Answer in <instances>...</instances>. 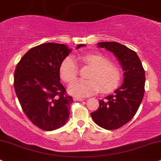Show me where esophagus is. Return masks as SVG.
<instances>
[{"label":"esophagus","mask_w":161,"mask_h":161,"mask_svg":"<svg viewBox=\"0 0 161 161\" xmlns=\"http://www.w3.org/2000/svg\"><path fill=\"white\" fill-rule=\"evenodd\" d=\"M74 101H79V102H82V101L85 100L84 98H82V97H74Z\"/></svg>","instance_id":"34e87169"}]
</instances>
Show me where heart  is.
Instances as JSON below:
<instances>
[{
	"label": "heart",
	"instance_id": "heart-1",
	"mask_svg": "<svg viewBox=\"0 0 161 161\" xmlns=\"http://www.w3.org/2000/svg\"><path fill=\"white\" fill-rule=\"evenodd\" d=\"M84 64L92 67L88 78L90 80H75L68 87L73 95L87 97L95 94L99 90L106 93L113 90L120 80V72L116 66L110 64L109 59L98 53L83 55L80 57ZM78 74V66L73 56L64 59L59 67V75L65 82H70Z\"/></svg>",
	"mask_w": 161,
	"mask_h": 161
}]
</instances>
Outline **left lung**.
Returning <instances> with one entry per match:
<instances>
[{"label":"left lung","instance_id":"left-lung-1","mask_svg":"<svg viewBox=\"0 0 161 161\" xmlns=\"http://www.w3.org/2000/svg\"><path fill=\"white\" fill-rule=\"evenodd\" d=\"M97 47L112 53L123 70V83L105 98L91 115L94 122L108 130H116L129 122L136 113L145 87V71L136 53L116 42H102Z\"/></svg>","mask_w":161,"mask_h":161}]
</instances>
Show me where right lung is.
<instances>
[{
	"label": "right lung",
	"mask_w": 161,
	"mask_h": 161,
	"mask_svg": "<svg viewBox=\"0 0 161 161\" xmlns=\"http://www.w3.org/2000/svg\"><path fill=\"white\" fill-rule=\"evenodd\" d=\"M70 52L64 44L44 43L29 49L16 66L14 87L20 105L42 130H57L68 121L74 101L60 83L59 67Z\"/></svg>",
	"instance_id": "1"
}]
</instances>
